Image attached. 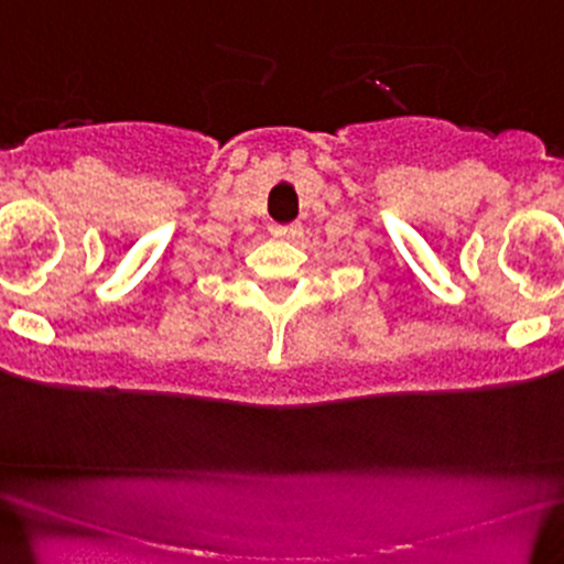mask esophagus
I'll use <instances>...</instances> for the list:
<instances>
[{"mask_svg": "<svg viewBox=\"0 0 564 564\" xmlns=\"http://www.w3.org/2000/svg\"><path fill=\"white\" fill-rule=\"evenodd\" d=\"M271 234H274V237H280V239H299L301 234H303V229H301V224L271 226Z\"/></svg>", "mask_w": 564, "mask_h": 564, "instance_id": "esophagus-1", "label": "esophagus"}]
</instances>
